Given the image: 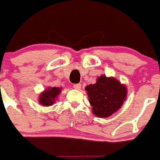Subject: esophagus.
I'll use <instances>...</instances> for the list:
<instances>
[{
    "label": "esophagus",
    "mask_w": 160,
    "mask_h": 160,
    "mask_svg": "<svg viewBox=\"0 0 160 160\" xmlns=\"http://www.w3.org/2000/svg\"><path fill=\"white\" fill-rule=\"evenodd\" d=\"M74 89H77V90H80V88H81V84H76L73 85Z\"/></svg>",
    "instance_id": "34e87169"
}]
</instances>
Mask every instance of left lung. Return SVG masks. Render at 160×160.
Instances as JSON below:
<instances>
[{
    "mask_svg": "<svg viewBox=\"0 0 160 160\" xmlns=\"http://www.w3.org/2000/svg\"><path fill=\"white\" fill-rule=\"evenodd\" d=\"M92 112L98 118H109L121 108L127 98V88L114 77L98 76L95 84L85 87Z\"/></svg>",
    "mask_w": 160,
    "mask_h": 160,
    "instance_id": "obj_1",
    "label": "left lung"
}]
</instances>
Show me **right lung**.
Instances as JSON below:
<instances>
[{
    "mask_svg": "<svg viewBox=\"0 0 160 160\" xmlns=\"http://www.w3.org/2000/svg\"><path fill=\"white\" fill-rule=\"evenodd\" d=\"M62 92V88L58 87H48L43 92L39 94L38 102L44 107H48L54 104L56 99Z\"/></svg>",
    "mask_w": 160,
    "mask_h": 160,
    "instance_id": "1",
    "label": "right lung"
}]
</instances>
